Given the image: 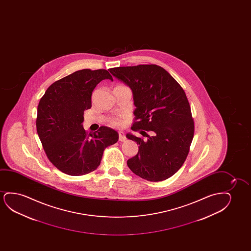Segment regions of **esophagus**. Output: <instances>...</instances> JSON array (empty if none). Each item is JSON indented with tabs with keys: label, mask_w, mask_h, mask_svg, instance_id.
Here are the masks:
<instances>
[{
	"label": "esophagus",
	"mask_w": 251,
	"mask_h": 251,
	"mask_svg": "<svg viewBox=\"0 0 251 251\" xmlns=\"http://www.w3.org/2000/svg\"><path fill=\"white\" fill-rule=\"evenodd\" d=\"M119 141H126V136H125V134H124V133H123V132H120V133H119Z\"/></svg>",
	"instance_id": "esophagus-1"
}]
</instances>
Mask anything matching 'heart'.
<instances>
[{
    "instance_id": "obj_1",
    "label": "heart",
    "mask_w": 251,
    "mask_h": 251,
    "mask_svg": "<svg viewBox=\"0 0 251 251\" xmlns=\"http://www.w3.org/2000/svg\"><path fill=\"white\" fill-rule=\"evenodd\" d=\"M123 123V117H114L111 119V124L114 126H120Z\"/></svg>"
}]
</instances>
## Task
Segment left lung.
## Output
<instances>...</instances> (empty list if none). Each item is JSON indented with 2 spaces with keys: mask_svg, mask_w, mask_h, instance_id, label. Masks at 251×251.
<instances>
[{
  "mask_svg": "<svg viewBox=\"0 0 251 251\" xmlns=\"http://www.w3.org/2000/svg\"><path fill=\"white\" fill-rule=\"evenodd\" d=\"M111 75L128 86L133 93L135 123L147 140L126 134L137 142V155L127 161L135 175L151 182L171 177L181 168L194 136V121L185 93L165 69L158 65L119 67Z\"/></svg>",
  "mask_w": 251,
  "mask_h": 251,
  "instance_id": "left-lung-1",
  "label": "left lung"
}]
</instances>
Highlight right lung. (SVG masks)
<instances>
[{
  "mask_svg": "<svg viewBox=\"0 0 251 251\" xmlns=\"http://www.w3.org/2000/svg\"><path fill=\"white\" fill-rule=\"evenodd\" d=\"M103 79L113 80L105 69L78 70L53 83L38 103V137L50 161L68 175L95 171L103 150L118 141L111 127L89 134L83 127L84 111L92 107V93Z\"/></svg>",
  "mask_w": 251,
  "mask_h": 251,
  "instance_id": "add662e5",
  "label": "right lung"
}]
</instances>
